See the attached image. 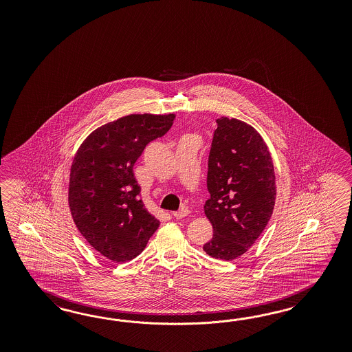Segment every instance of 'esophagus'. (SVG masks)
Returning <instances> with one entry per match:
<instances>
[{
    "instance_id": "esophagus-1",
    "label": "esophagus",
    "mask_w": 352,
    "mask_h": 352,
    "mask_svg": "<svg viewBox=\"0 0 352 352\" xmlns=\"http://www.w3.org/2000/svg\"><path fill=\"white\" fill-rule=\"evenodd\" d=\"M188 214H190V210H188L187 208H182L181 210H178V212H175V213H173V215H174V218H177V219H182V218L187 217Z\"/></svg>"
}]
</instances>
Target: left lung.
<instances>
[{"label":"left lung","instance_id":"left-lung-1","mask_svg":"<svg viewBox=\"0 0 352 352\" xmlns=\"http://www.w3.org/2000/svg\"><path fill=\"white\" fill-rule=\"evenodd\" d=\"M208 162L205 215L213 226L206 254L222 261L243 256L263 232L276 200L275 171L265 140L236 118L217 120Z\"/></svg>","mask_w":352,"mask_h":352}]
</instances>
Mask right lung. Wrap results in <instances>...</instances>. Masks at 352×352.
<instances>
[{
    "label": "right lung",
    "mask_w": 352,
    "mask_h": 352,
    "mask_svg": "<svg viewBox=\"0 0 352 352\" xmlns=\"http://www.w3.org/2000/svg\"><path fill=\"white\" fill-rule=\"evenodd\" d=\"M169 115H129L94 130L75 155L68 204L86 241L113 262L138 256L160 221L147 212L133 166L149 142L168 133Z\"/></svg>",
    "instance_id": "obj_1"
}]
</instances>
